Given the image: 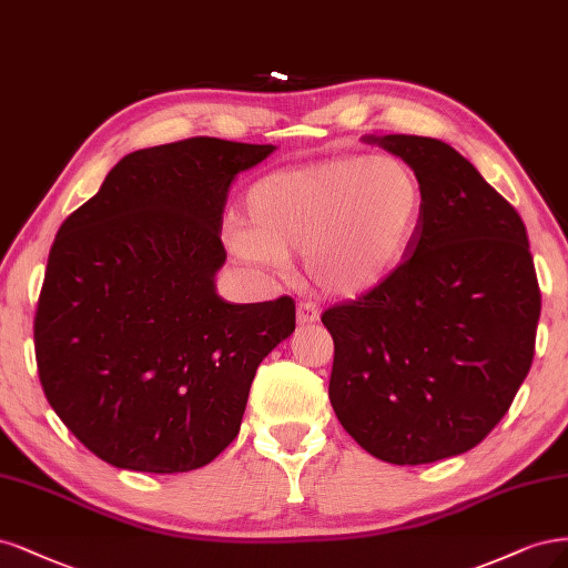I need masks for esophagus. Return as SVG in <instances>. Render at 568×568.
<instances>
[{"mask_svg": "<svg viewBox=\"0 0 568 568\" xmlns=\"http://www.w3.org/2000/svg\"><path fill=\"white\" fill-rule=\"evenodd\" d=\"M318 318H321V311H318V306H316V304L302 302V304L297 306V323H300V325L316 323Z\"/></svg>", "mask_w": 568, "mask_h": 568, "instance_id": "34e87169", "label": "esophagus"}]
</instances>
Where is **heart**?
Here are the masks:
<instances>
[{
  "instance_id": "heart-1",
  "label": "heart",
  "mask_w": 568,
  "mask_h": 568,
  "mask_svg": "<svg viewBox=\"0 0 568 568\" xmlns=\"http://www.w3.org/2000/svg\"><path fill=\"white\" fill-rule=\"evenodd\" d=\"M250 226L233 224L229 247L271 271L304 250L321 290L356 297L387 281L406 260L425 212V189L398 158H339L273 172L247 193Z\"/></svg>"
}]
</instances>
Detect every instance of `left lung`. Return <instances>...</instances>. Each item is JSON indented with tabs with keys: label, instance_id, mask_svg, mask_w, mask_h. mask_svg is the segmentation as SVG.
Returning a JSON list of instances; mask_svg holds the SVG:
<instances>
[{
	"label": "left lung",
	"instance_id": "1",
	"mask_svg": "<svg viewBox=\"0 0 568 568\" xmlns=\"http://www.w3.org/2000/svg\"><path fill=\"white\" fill-rule=\"evenodd\" d=\"M425 189L415 241L392 276L323 314L335 342L331 404L361 448L427 465L481 444L534 361L540 287L517 210L453 145L363 136Z\"/></svg>",
	"mask_w": 568,
	"mask_h": 568
}]
</instances>
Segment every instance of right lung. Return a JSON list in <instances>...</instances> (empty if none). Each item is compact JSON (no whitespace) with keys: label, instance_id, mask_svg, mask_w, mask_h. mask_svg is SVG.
<instances>
[{"label":"right lung","instance_id":"right-lung-1","mask_svg":"<svg viewBox=\"0 0 568 568\" xmlns=\"http://www.w3.org/2000/svg\"><path fill=\"white\" fill-rule=\"evenodd\" d=\"M276 145L197 136L124 155L49 252L34 316L44 394L108 465L174 474L241 432L260 363L295 302L216 292L231 181Z\"/></svg>","mask_w":568,"mask_h":568}]
</instances>
